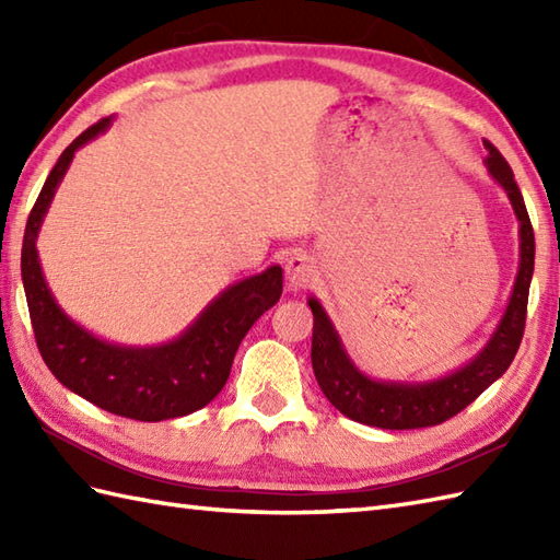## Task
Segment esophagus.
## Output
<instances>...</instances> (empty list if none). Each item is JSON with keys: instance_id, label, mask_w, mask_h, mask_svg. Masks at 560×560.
<instances>
[{"instance_id": "obj_1", "label": "esophagus", "mask_w": 560, "mask_h": 560, "mask_svg": "<svg viewBox=\"0 0 560 560\" xmlns=\"http://www.w3.org/2000/svg\"><path fill=\"white\" fill-rule=\"evenodd\" d=\"M313 277H315V265L307 255H293L287 261V283L291 291L305 289L307 283L313 281Z\"/></svg>"}]
</instances>
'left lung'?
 I'll return each instance as SVG.
<instances>
[{
    "instance_id": "obj_1",
    "label": "left lung",
    "mask_w": 560,
    "mask_h": 560,
    "mask_svg": "<svg viewBox=\"0 0 560 560\" xmlns=\"http://www.w3.org/2000/svg\"><path fill=\"white\" fill-rule=\"evenodd\" d=\"M489 156L483 159L486 171L505 189L520 221V267L513 293L501 323L493 329L486 347L445 377L428 383H404V380H375L365 375L351 361L341 343L339 331L331 325L325 307L317 299H307L313 311V371L319 389L351 421L387 428V431H409V428L438 425L467 409L481 392L501 377L520 349L525 335L529 283L534 273V231L529 213L515 183L513 168L491 141H483Z\"/></svg>"
}]
</instances>
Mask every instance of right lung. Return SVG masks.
Masks as SVG:
<instances>
[{
    "label": "right lung",
    "instance_id": "1",
    "mask_svg": "<svg viewBox=\"0 0 560 560\" xmlns=\"http://www.w3.org/2000/svg\"><path fill=\"white\" fill-rule=\"evenodd\" d=\"M110 125L113 117H105L71 141L35 199L21 247L31 325L45 365L67 389L125 419H177L207 407L223 389L243 337L281 299L283 273L273 265L231 283L180 337L159 347H122L74 323L47 287L35 243L74 153Z\"/></svg>",
    "mask_w": 560,
    "mask_h": 560
}]
</instances>
